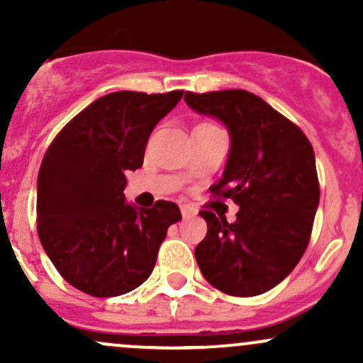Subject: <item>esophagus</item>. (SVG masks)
Returning <instances> with one entry per match:
<instances>
[{"label": "esophagus", "instance_id": "34e87169", "mask_svg": "<svg viewBox=\"0 0 363 363\" xmlns=\"http://www.w3.org/2000/svg\"><path fill=\"white\" fill-rule=\"evenodd\" d=\"M181 214L182 218H193L196 214V208L189 203H181Z\"/></svg>", "mask_w": 363, "mask_h": 363}]
</instances>
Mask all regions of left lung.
Segmentation results:
<instances>
[{
    "label": "left lung",
    "instance_id": "8db88e82",
    "mask_svg": "<svg viewBox=\"0 0 363 363\" xmlns=\"http://www.w3.org/2000/svg\"><path fill=\"white\" fill-rule=\"evenodd\" d=\"M184 101L228 130V160L211 191L239 205L233 223L200 212L207 235L195 250L196 263L223 294H265L295 269L309 244L320 203L313 145L250 91L186 93Z\"/></svg>",
    "mask_w": 363,
    "mask_h": 363
}]
</instances>
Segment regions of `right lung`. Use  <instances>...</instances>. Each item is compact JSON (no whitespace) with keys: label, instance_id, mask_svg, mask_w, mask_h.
Here are the masks:
<instances>
[{"label":"right lung","instance_id":"right-lung-1","mask_svg":"<svg viewBox=\"0 0 363 363\" xmlns=\"http://www.w3.org/2000/svg\"><path fill=\"white\" fill-rule=\"evenodd\" d=\"M182 91H117L84 108L43 156L36 186L38 237L57 272L77 290L117 296L140 286L155 269L174 202L128 203L126 174L142 167L156 124Z\"/></svg>","mask_w":363,"mask_h":363}]
</instances>
